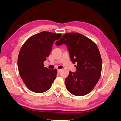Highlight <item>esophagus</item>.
<instances>
[{"label": "esophagus", "instance_id": "esophagus-1", "mask_svg": "<svg viewBox=\"0 0 121 121\" xmlns=\"http://www.w3.org/2000/svg\"><path fill=\"white\" fill-rule=\"evenodd\" d=\"M61 69H58V70H57L58 73H60V72H61Z\"/></svg>", "mask_w": 121, "mask_h": 121}]
</instances>
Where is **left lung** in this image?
<instances>
[{"label": "left lung", "instance_id": "left-lung-1", "mask_svg": "<svg viewBox=\"0 0 121 121\" xmlns=\"http://www.w3.org/2000/svg\"><path fill=\"white\" fill-rule=\"evenodd\" d=\"M55 44H66L71 60L74 64L77 63V71H70L65 79L67 90L77 96L88 94L95 87L101 74L102 58L96 44L83 35L74 32L64 34Z\"/></svg>", "mask_w": 121, "mask_h": 121}]
</instances>
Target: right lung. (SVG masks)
Wrapping results in <instances>:
<instances>
[{"label":"right lung","mask_w":121,"mask_h":121,"mask_svg":"<svg viewBox=\"0 0 121 121\" xmlns=\"http://www.w3.org/2000/svg\"><path fill=\"white\" fill-rule=\"evenodd\" d=\"M62 34L43 31L30 37L20 49L17 60L20 77L26 87L35 93L49 90L56 78L57 71L44 67L55 40Z\"/></svg>","instance_id":"obj_1"}]
</instances>
